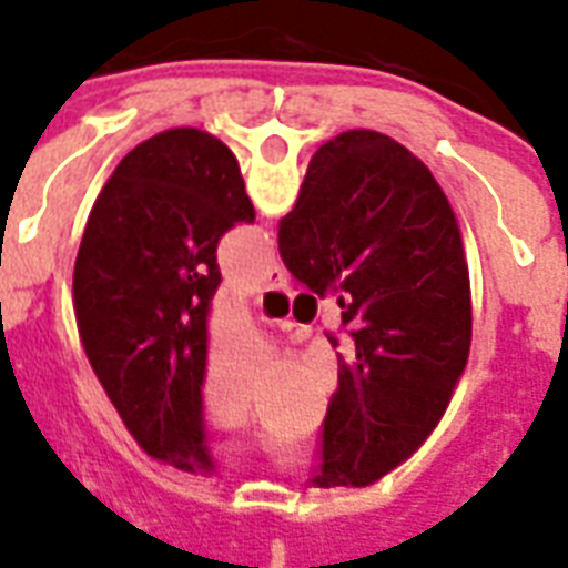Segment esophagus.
I'll use <instances>...</instances> for the list:
<instances>
[{
	"label": "esophagus",
	"mask_w": 568,
	"mask_h": 568,
	"mask_svg": "<svg viewBox=\"0 0 568 568\" xmlns=\"http://www.w3.org/2000/svg\"><path fill=\"white\" fill-rule=\"evenodd\" d=\"M285 285L283 280V271H280V265H271L265 271V276L258 280V292H280Z\"/></svg>",
	"instance_id": "obj_1"
}]
</instances>
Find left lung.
<instances>
[{
	"instance_id": "1",
	"label": "left lung",
	"mask_w": 568,
	"mask_h": 568,
	"mask_svg": "<svg viewBox=\"0 0 568 568\" xmlns=\"http://www.w3.org/2000/svg\"><path fill=\"white\" fill-rule=\"evenodd\" d=\"M253 217L230 146L164 129L114 168L75 256V327L93 374L146 457L189 475L214 468L200 386L217 241Z\"/></svg>"
}]
</instances>
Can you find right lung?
<instances>
[{
	"label": "right lung",
	"instance_id": "1",
	"mask_svg": "<svg viewBox=\"0 0 568 568\" xmlns=\"http://www.w3.org/2000/svg\"><path fill=\"white\" fill-rule=\"evenodd\" d=\"M276 239L294 283L347 297L315 486H372L430 439L466 372L471 285L457 214L418 155L351 129L312 155Z\"/></svg>",
	"mask_w": 568,
	"mask_h": 568
}]
</instances>
